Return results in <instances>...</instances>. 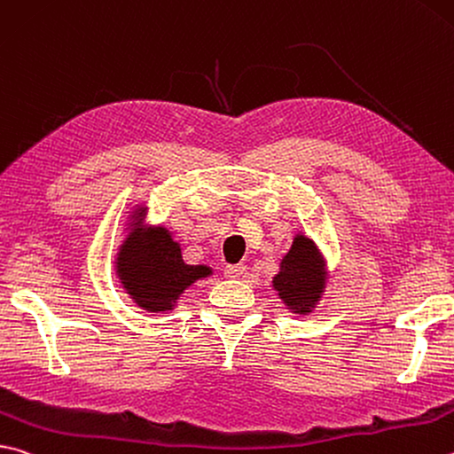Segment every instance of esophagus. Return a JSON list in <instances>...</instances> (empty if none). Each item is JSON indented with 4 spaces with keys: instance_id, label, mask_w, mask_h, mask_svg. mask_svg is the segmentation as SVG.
I'll return each instance as SVG.
<instances>
[{
    "instance_id": "34e87169",
    "label": "esophagus",
    "mask_w": 454,
    "mask_h": 454,
    "mask_svg": "<svg viewBox=\"0 0 454 454\" xmlns=\"http://www.w3.org/2000/svg\"><path fill=\"white\" fill-rule=\"evenodd\" d=\"M246 266L244 263H236V266H226V276L230 279H240L244 276Z\"/></svg>"
}]
</instances>
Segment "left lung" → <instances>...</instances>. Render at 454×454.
Instances as JSON below:
<instances>
[{
  "mask_svg": "<svg viewBox=\"0 0 454 454\" xmlns=\"http://www.w3.org/2000/svg\"><path fill=\"white\" fill-rule=\"evenodd\" d=\"M327 262L309 236L298 232L290 250L279 262V271L271 278V287L295 316H309L324 298L327 286Z\"/></svg>",
  "mask_w": 454,
  "mask_h": 454,
  "instance_id": "8db88e82",
  "label": "left lung"
}]
</instances>
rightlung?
I'll return each instance as SVG.
<instances>
[{
	"instance_id": "obj_1",
	"label": "right lung",
	"mask_w": 454,
	"mask_h": 454,
	"mask_svg": "<svg viewBox=\"0 0 454 454\" xmlns=\"http://www.w3.org/2000/svg\"><path fill=\"white\" fill-rule=\"evenodd\" d=\"M146 214L145 204H137L129 212L127 236L114 255V271L135 306L148 313H164L175 309L180 295L194 282L212 276L214 270L204 263H186L168 228L159 224L138 232V222L145 215L143 224H146Z\"/></svg>"
}]
</instances>
